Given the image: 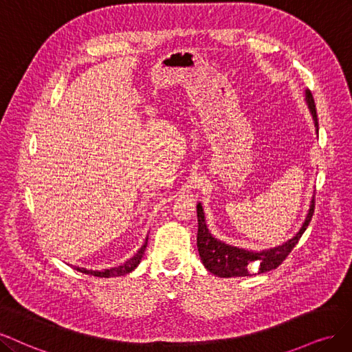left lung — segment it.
<instances>
[{
	"instance_id": "obj_1",
	"label": "left lung",
	"mask_w": 352,
	"mask_h": 352,
	"mask_svg": "<svg viewBox=\"0 0 352 352\" xmlns=\"http://www.w3.org/2000/svg\"><path fill=\"white\" fill-rule=\"evenodd\" d=\"M305 104L309 107L310 114L313 117L316 134H319V122H317L316 105L310 90H305ZM314 212V196L310 201V206L305 214V219L301 225L298 232L280 245L267 248V250H245L241 247H235L226 244L218 238H214L206 225L205 210H203L201 203H197V248L199 256L203 266H205L210 274L219 278H236V276H250L252 274H265V272L276 269L287 256L291 253L294 247L297 245L298 240L311 221Z\"/></svg>"
}]
</instances>
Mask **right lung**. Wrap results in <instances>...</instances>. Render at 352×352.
<instances>
[{
  "mask_svg": "<svg viewBox=\"0 0 352 352\" xmlns=\"http://www.w3.org/2000/svg\"><path fill=\"white\" fill-rule=\"evenodd\" d=\"M149 236V235H147ZM147 236H146V241L144 244L139 248L138 253H135L131 258H129L127 262H124L120 266L116 267H109V269H104V270H89L86 267H78V266H73L77 272H82V274L86 275H94V276H99V278H114V276H122V275H127L130 272H133L135 267H138L142 262L144 250H146V245H147Z\"/></svg>",
  "mask_w": 352,
  "mask_h": 352,
  "instance_id": "add662e5",
  "label": "right lung"
}]
</instances>
